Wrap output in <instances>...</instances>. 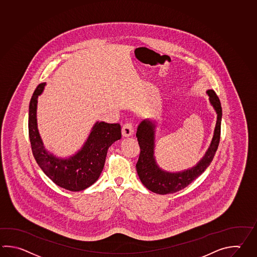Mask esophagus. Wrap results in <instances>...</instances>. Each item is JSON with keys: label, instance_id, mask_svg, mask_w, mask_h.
<instances>
[{"label": "esophagus", "instance_id": "obj_1", "mask_svg": "<svg viewBox=\"0 0 257 257\" xmlns=\"http://www.w3.org/2000/svg\"><path fill=\"white\" fill-rule=\"evenodd\" d=\"M121 134L124 137H131L134 134V126L131 122H126L121 128Z\"/></svg>", "mask_w": 257, "mask_h": 257}]
</instances>
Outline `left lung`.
I'll return each instance as SVG.
<instances>
[{
  "instance_id": "1",
  "label": "left lung",
  "mask_w": 257,
  "mask_h": 257,
  "mask_svg": "<svg viewBox=\"0 0 257 257\" xmlns=\"http://www.w3.org/2000/svg\"><path fill=\"white\" fill-rule=\"evenodd\" d=\"M210 101L217 112V122L210 147L203 158L195 167L184 171L171 173L158 167L155 159V131L156 124L146 119L138 126L137 140L140 147V155L137 163V174L147 189L157 194L175 193L189 186L193 180L203 173L210 166L220 144V123L222 110L220 101L213 89L207 90Z\"/></svg>"
}]
</instances>
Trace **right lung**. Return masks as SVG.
Returning <instances> with one entry per match:
<instances>
[{"mask_svg": "<svg viewBox=\"0 0 257 257\" xmlns=\"http://www.w3.org/2000/svg\"><path fill=\"white\" fill-rule=\"evenodd\" d=\"M46 83L39 84L29 104L28 132L32 152L38 166L53 182L69 191H80L98 180L104 167L108 148L120 139L119 123L97 121L79 152L69 158H59L47 152L37 130V98Z\"/></svg>", "mask_w": 257, "mask_h": 257, "instance_id": "add662e5", "label": "right lung"}]
</instances>
